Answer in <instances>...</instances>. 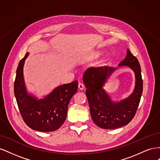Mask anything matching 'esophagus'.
I'll use <instances>...</instances> for the list:
<instances>
[{"label": "esophagus", "mask_w": 160, "mask_h": 160, "mask_svg": "<svg viewBox=\"0 0 160 160\" xmlns=\"http://www.w3.org/2000/svg\"><path fill=\"white\" fill-rule=\"evenodd\" d=\"M78 88H79V89L80 90H83L84 88H85V86H84V85L83 83H79V85H78Z\"/></svg>", "instance_id": "esophagus-1"}]
</instances>
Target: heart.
I'll list each match as a JSON object with an SVG mask.
<instances>
[{
	"instance_id": "1",
	"label": "heart",
	"mask_w": 160,
	"mask_h": 160,
	"mask_svg": "<svg viewBox=\"0 0 160 160\" xmlns=\"http://www.w3.org/2000/svg\"><path fill=\"white\" fill-rule=\"evenodd\" d=\"M100 55V52H94L93 53H91L89 56L90 59H95V58L98 57Z\"/></svg>"
}]
</instances>
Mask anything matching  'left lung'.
<instances>
[{
	"instance_id": "left-lung-1",
	"label": "left lung",
	"mask_w": 160,
	"mask_h": 160,
	"mask_svg": "<svg viewBox=\"0 0 160 160\" xmlns=\"http://www.w3.org/2000/svg\"><path fill=\"white\" fill-rule=\"evenodd\" d=\"M118 66L129 67L134 72L135 79L132 93L120 101H113L103 89L109 77L119 67H92L86 70L83 77L92 119L102 129H116L128 125L136 113L142 95L141 67L137 58L129 49Z\"/></svg>"
}]
</instances>
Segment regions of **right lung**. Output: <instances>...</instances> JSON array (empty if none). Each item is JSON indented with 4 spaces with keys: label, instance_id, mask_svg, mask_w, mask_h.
Returning a JSON list of instances; mask_svg holds the SVG:
<instances>
[{
    "label": "right lung",
    "instance_id": "obj_1",
    "mask_svg": "<svg viewBox=\"0 0 160 160\" xmlns=\"http://www.w3.org/2000/svg\"><path fill=\"white\" fill-rule=\"evenodd\" d=\"M29 52L20 61L17 69L14 93L24 122L30 128L42 132L59 129L65 122L72 97L77 91L78 82L57 87L50 93L38 99L28 92L23 76L24 64Z\"/></svg>",
    "mask_w": 160,
    "mask_h": 160
}]
</instances>
